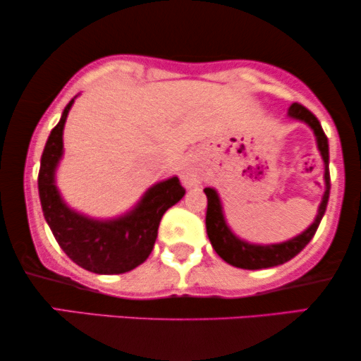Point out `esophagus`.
I'll list each match as a JSON object with an SVG mask.
<instances>
[{"mask_svg":"<svg viewBox=\"0 0 361 361\" xmlns=\"http://www.w3.org/2000/svg\"><path fill=\"white\" fill-rule=\"evenodd\" d=\"M202 180V173H200L198 166L193 165V163H186L183 170H181V181H183L185 186H196Z\"/></svg>","mask_w":361,"mask_h":361,"instance_id":"34e87169","label":"esophagus"}]
</instances>
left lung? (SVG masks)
Returning <instances> with one entry per match:
<instances>
[{
  "label": "left lung",
  "mask_w": 361,
  "mask_h": 361,
  "mask_svg": "<svg viewBox=\"0 0 361 361\" xmlns=\"http://www.w3.org/2000/svg\"><path fill=\"white\" fill-rule=\"evenodd\" d=\"M288 115L296 118V120H302L308 123L314 131L317 136L318 149H320L323 161H325V183L326 190L323 195V200L318 208L317 220L313 221V225L308 228L307 231H303L302 235H298L293 240L285 241L280 245H250L241 241L240 238L231 233L230 228L226 226L225 218H223L220 198H218L216 191L212 188H204L208 198V208H207V233L208 238L212 241L213 250L220 255V258L225 259L226 263L233 264L236 268H243V270H262V268H271L276 264H283L288 262L293 257H296L302 250L310 243V240L313 238L317 233L320 221L325 214L326 204H328V196H330V168H328V138L323 131V128L318 121V118L310 111L308 108H305L303 104L293 103L288 109Z\"/></svg>",
  "instance_id": "left-lung-1"
}]
</instances>
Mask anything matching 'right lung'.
<instances>
[{
  "label": "right lung",
  "mask_w": 361,
  "mask_h": 361,
  "mask_svg": "<svg viewBox=\"0 0 361 361\" xmlns=\"http://www.w3.org/2000/svg\"><path fill=\"white\" fill-rule=\"evenodd\" d=\"M73 103L75 99L66 104L41 154L38 190L44 220L63 252L81 268L99 275L126 273L149 257L163 214L183 198L185 188L176 176L161 181L147 191L133 212L113 221L90 220L71 212L59 198L54 168L63 153V128Z\"/></svg>",
  "instance_id": "1"
}]
</instances>
